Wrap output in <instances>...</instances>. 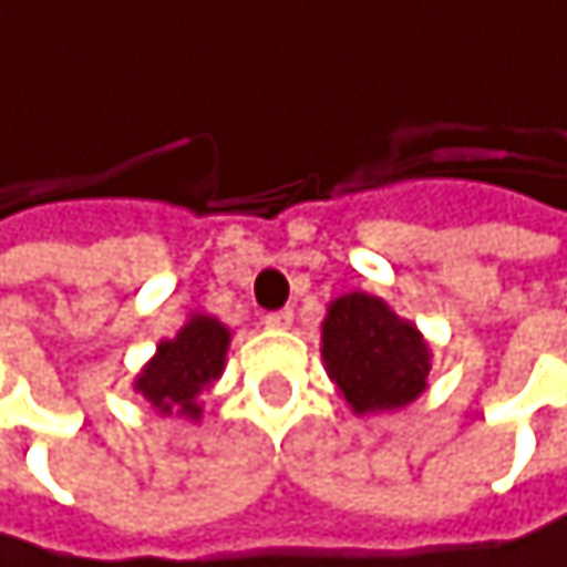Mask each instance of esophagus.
<instances>
[{"mask_svg":"<svg viewBox=\"0 0 567 567\" xmlns=\"http://www.w3.org/2000/svg\"><path fill=\"white\" fill-rule=\"evenodd\" d=\"M261 322H265L268 329H289V326H292V309H278V312H268Z\"/></svg>","mask_w":567,"mask_h":567,"instance_id":"1","label":"esophagus"}]
</instances>
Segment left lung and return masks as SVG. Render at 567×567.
Instances as JSON below:
<instances>
[{"label": "left lung", "mask_w": 567, "mask_h": 567, "mask_svg": "<svg viewBox=\"0 0 567 567\" xmlns=\"http://www.w3.org/2000/svg\"><path fill=\"white\" fill-rule=\"evenodd\" d=\"M322 359L346 402L365 412H389L415 402L429 379V346L382 299L352 292L329 306Z\"/></svg>", "instance_id": "8db88e82"}]
</instances>
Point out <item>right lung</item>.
<instances>
[{
  "label": "right lung",
  "instance_id": "1",
  "mask_svg": "<svg viewBox=\"0 0 567 567\" xmlns=\"http://www.w3.org/2000/svg\"><path fill=\"white\" fill-rule=\"evenodd\" d=\"M228 349V329L208 316H192L188 326L172 339L162 342L155 359L145 365V372L135 382V392H142L152 409L162 415H185L198 419V392L221 375Z\"/></svg>",
  "mask_w": 567,
  "mask_h": 567
}]
</instances>
